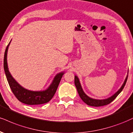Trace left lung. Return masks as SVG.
I'll list each match as a JSON object with an SVG mask.
<instances>
[{"instance_id":"left-lung-1","label":"left lung","mask_w":133,"mask_h":133,"mask_svg":"<svg viewBox=\"0 0 133 133\" xmlns=\"http://www.w3.org/2000/svg\"><path fill=\"white\" fill-rule=\"evenodd\" d=\"M75 80H74V83H75V85L77 88V90L78 94L81 97V99L83 100V102H85L87 105H89V106H92V107H102V106H104V105H107L108 104H109L111 103V102L113 101L116 97L120 94L121 91L123 90V88H124V86H125V84L126 83V81H127L128 79V75L126 76L125 80H124V82L121 87H120V89L118 90L117 92H116L115 94H113L112 96L109 97V98H106V99H103V100H98V99H94L92 98H90L89 97V96L86 95L85 94V92L83 90L82 86H81V82H80V81L78 78V77L77 76H75Z\"/></svg>"}]
</instances>
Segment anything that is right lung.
I'll return each instance as SVG.
<instances>
[{
    "instance_id": "right-lung-1",
    "label": "right lung",
    "mask_w": 133,
    "mask_h": 133,
    "mask_svg": "<svg viewBox=\"0 0 133 133\" xmlns=\"http://www.w3.org/2000/svg\"><path fill=\"white\" fill-rule=\"evenodd\" d=\"M10 42L9 43L6 48L5 51L4 68L6 77H7V81L12 92L14 93L16 98L18 99L19 101L26 104V105H35L48 103L52 99L55 94L62 77L64 72H61L56 74V76L54 77V79L52 80V83L46 90L41 91H32L25 89L15 81L9 71L7 57L8 49H9Z\"/></svg>"
}]
</instances>
